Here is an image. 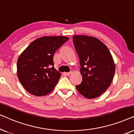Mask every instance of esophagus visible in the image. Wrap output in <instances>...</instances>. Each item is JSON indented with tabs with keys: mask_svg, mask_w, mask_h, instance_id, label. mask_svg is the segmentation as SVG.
<instances>
[{
	"mask_svg": "<svg viewBox=\"0 0 134 134\" xmlns=\"http://www.w3.org/2000/svg\"><path fill=\"white\" fill-rule=\"evenodd\" d=\"M73 72H74V70H71V71H70V72H65V73H64V74H65V75L69 76V75H70V74H72Z\"/></svg>",
	"mask_w": 134,
	"mask_h": 134,
	"instance_id": "obj_1",
	"label": "esophagus"
}]
</instances>
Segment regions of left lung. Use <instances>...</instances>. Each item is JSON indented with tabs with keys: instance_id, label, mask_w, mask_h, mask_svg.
I'll return each instance as SVG.
<instances>
[{
	"instance_id": "obj_1",
	"label": "left lung",
	"mask_w": 134,
	"mask_h": 134,
	"mask_svg": "<svg viewBox=\"0 0 134 134\" xmlns=\"http://www.w3.org/2000/svg\"><path fill=\"white\" fill-rule=\"evenodd\" d=\"M73 42L80 59L82 81L78 91L88 99L99 97L111 85L115 72L113 57L105 44L94 37L74 35Z\"/></svg>"
}]
</instances>
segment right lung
I'll return each instance as SVG.
<instances>
[{
  "mask_svg": "<svg viewBox=\"0 0 134 134\" xmlns=\"http://www.w3.org/2000/svg\"><path fill=\"white\" fill-rule=\"evenodd\" d=\"M69 38L44 36L33 41L19 55L17 76L26 91L36 96L50 93L61 76L54 67L53 56Z\"/></svg>",
  "mask_w": 134,
  "mask_h": 134,
  "instance_id": "add662e5",
  "label": "right lung"
}]
</instances>
